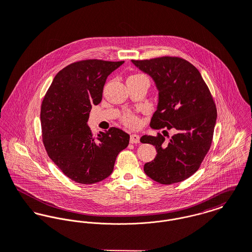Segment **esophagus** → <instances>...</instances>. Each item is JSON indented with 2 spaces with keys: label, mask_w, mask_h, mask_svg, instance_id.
<instances>
[{
  "label": "esophagus",
  "mask_w": 252,
  "mask_h": 252,
  "mask_svg": "<svg viewBox=\"0 0 252 252\" xmlns=\"http://www.w3.org/2000/svg\"><path fill=\"white\" fill-rule=\"evenodd\" d=\"M130 143H132V144H137V143H139L140 142V136L138 134H135V133H133V134H131L130 135Z\"/></svg>",
  "instance_id": "34e87169"
}]
</instances>
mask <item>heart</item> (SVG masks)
I'll use <instances>...</instances> for the list:
<instances>
[{
  "instance_id": "obj_1",
  "label": "heart",
  "mask_w": 252,
  "mask_h": 252,
  "mask_svg": "<svg viewBox=\"0 0 252 252\" xmlns=\"http://www.w3.org/2000/svg\"><path fill=\"white\" fill-rule=\"evenodd\" d=\"M124 122L129 126H137L139 124V120L132 115H126L124 117Z\"/></svg>"
}]
</instances>
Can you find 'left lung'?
Segmentation results:
<instances>
[{
	"label": "left lung",
	"instance_id": "8db88e82",
	"mask_svg": "<svg viewBox=\"0 0 252 252\" xmlns=\"http://www.w3.org/2000/svg\"><path fill=\"white\" fill-rule=\"evenodd\" d=\"M131 62L153 78L158 91L151 127L176 131L169 142L160 133L141 137V143L156 146L158 152L156 158L144 165V171L162 185L182 182L199 169L213 141L218 114L211 92L199 70L182 58Z\"/></svg>",
	"mask_w": 252,
	"mask_h": 252
}]
</instances>
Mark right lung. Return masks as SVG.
Segmentation results:
<instances>
[{
	"mask_svg": "<svg viewBox=\"0 0 252 252\" xmlns=\"http://www.w3.org/2000/svg\"><path fill=\"white\" fill-rule=\"evenodd\" d=\"M124 61L85 60L57 73L40 111L42 138L52 161L70 180L91 185L113 172L117 156L129 143V135L111 127L94 137L88 126L93 105L102 99L110 73Z\"/></svg>",
	"mask_w": 252,
	"mask_h": 252,
	"instance_id": "add662e5",
	"label": "right lung"
}]
</instances>
